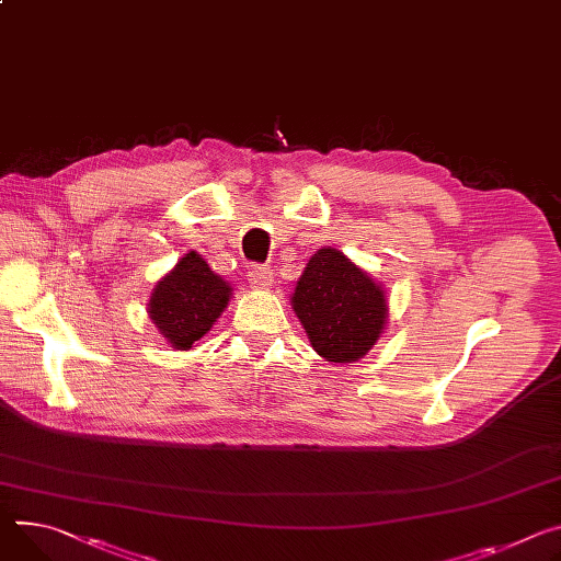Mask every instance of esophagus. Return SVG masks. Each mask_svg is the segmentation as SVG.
Returning a JSON list of instances; mask_svg holds the SVG:
<instances>
[{
    "mask_svg": "<svg viewBox=\"0 0 561 561\" xmlns=\"http://www.w3.org/2000/svg\"><path fill=\"white\" fill-rule=\"evenodd\" d=\"M248 282L252 288L257 290H268L273 286V271L264 268V266H252L248 271Z\"/></svg>",
    "mask_w": 561,
    "mask_h": 561,
    "instance_id": "34e87169",
    "label": "esophagus"
}]
</instances>
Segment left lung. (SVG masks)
Returning <instances> with one entry per match:
<instances>
[{
    "instance_id": "1",
    "label": "left lung",
    "mask_w": 561,
    "mask_h": 561,
    "mask_svg": "<svg viewBox=\"0 0 561 561\" xmlns=\"http://www.w3.org/2000/svg\"><path fill=\"white\" fill-rule=\"evenodd\" d=\"M290 307L318 355L335 365L365 358L389 318L382 284L331 245L309 260L290 295Z\"/></svg>"
}]
</instances>
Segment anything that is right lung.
Wrapping results in <instances>:
<instances>
[{
	"label": "right lung",
	"instance_id": "1",
	"mask_svg": "<svg viewBox=\"0 0 561 561\" xmlns=\"http://www.w3.org/2000/svg\"><path fill=\"white\" fill-rule=\"evenodd\" d=\"M230 297V284L190 250L151 290L147 316L174 351H190L228 309Z\"/></svg>",
	"mask_w": 561,
	"mask_h": 561
}]
</instances>
